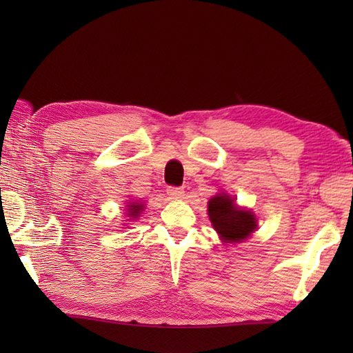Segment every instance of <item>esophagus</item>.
I'll use <instances>...</instances> for the list:
<instances>
[{
    "label": "esophagus",
    "mask_w": 353,
    "mask_h": 353,
    "mask_svg": "<svg viewBox=\"0 0 353 353\" xmlns=\"http://www.w3.org/2000/svg\"><path fill=\"white\" fill-rule=\"evenodd\" d=\"M167 194H168V196H170L171 199L181 200V199H183V196H185V191H183V188H177V186H168Z\"/></svg>",
    "instance_id": "obj_1"
}]
</instances>
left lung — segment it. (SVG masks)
I'll list each match as a JSON object with an SVG mask.
<instances>
[{"label":"left lung","mask_w":353,"mask_h":353,"mask_svg":"<svg viewBox=\"0 0 353 353\" xmlns=\"http://www.w3.org/2000/svg\"><path fill=\"white\" fill-rule=\"evenodd\" d=\"M208 215L216 234L226 243H241L256 229L253 212L238 208L235 199L220 192L208 201Z\"/></svg>","instance_id":"8db88e82"}]
</instances>
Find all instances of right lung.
<instances>
[{
  "mask_svg": "<svg viewBox=\"0 0 353 353\" xmlns=\"http://www.w3.org/2000/svg\"><path fill=\"white\" fill-rule=\"evenodd\" d=\"M127 208H129V209H127V212H129V216H132V219H138L139 214L142 212V209H144V205L133 201V203L127 205Z\"/></svg>",
  "mask_w": 353,
  "mask_h": 353,
  "instance_id": "obj_1",
  "label": "right lung"
}]
</instances>
